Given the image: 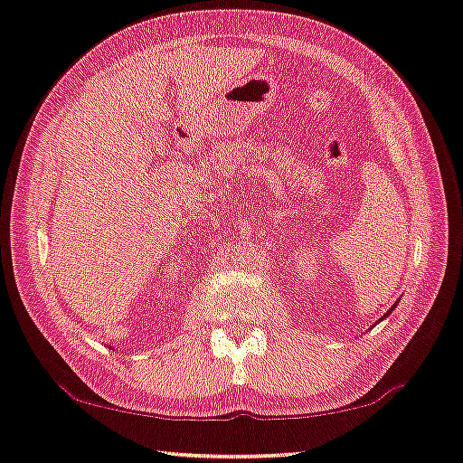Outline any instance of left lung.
I'll return each instance as SVG.
<instances>
[{
	"mask_svg": "<svg viewBox=\"0 0 463 463\" xmlns=\"http://www.w3.org/2000/svg\"><path fill=\"white\" fill-rule=\"evenodd\" d=\"M394 308H396V304H394V307H392V308H390V310H388V312H386V315H383V317H382V318H386V317H388V315H390V312H392V310H394ZM382 318H380V320H382Z\"/></svg>",
	"mask_w": 463,
	"mask_h": 463,
	"instance_id": "left-lung-1",
	"label": "left lung"
}]
</instances>
